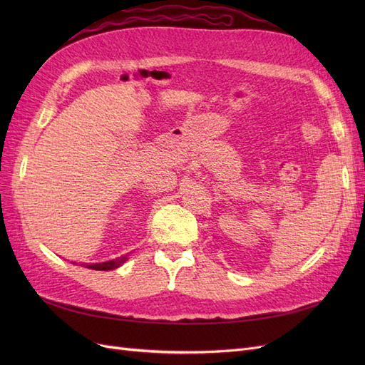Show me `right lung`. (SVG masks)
<instances>
[{"instance_id": "right-lung-1", "label": "right lung", "mask_w": 365, "mask_h": 365, "mask_svg": "<svg viewBox=\"0 0 365 365\" xmlns=\"http://www.w3.org/2000/svg\"><path fill=\"white\" fill-rule=\"evenodd\" d=\"M126 262V257H118V259H113V260H108V262H101V263H91V264H86V268L90 269H96V271H111L115 269L118 267H121Z\"/></svg>"}]
</instances>
